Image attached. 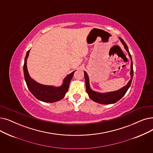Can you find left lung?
<instances>
[{"label":"left lung","instance_id":"8db88e82","mask_svg":"<svg viewBox=\"0 0 153 153\" xmlns=\"http://www.w3.org/2000/svg\"><path fill=\"white\" fill-rule=\"evenodd\" d=\"M121 40V42L124 46L125 49L127 51L129 54V56L131 58V78L130 81L128 82L126 86L124 88H121L117 91L114 92H111L108 93H99L97 92H95L94 91L91 90L89 86V77L88 76V74L84 71V77H85V89L87 93L88 94L89 97L92 99V101H94L97 103L102 104H113L118 101L119 99H121L123 96L126 94V92H127L129 88L130 87L132 77H133V67H132V58L131 56L129 53V49L127 45L125 43V42L121 38H119Z\"/></svg>","mask_w":153,"mask_h":153}]
</instances>
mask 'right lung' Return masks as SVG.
<instances>
[{
	"mask_svg": "<svg viewBox=\"0 0 153 153\" xmlns=\"http://www.w3.org/2000/svg\"><path fill=\"white\" fill-rule=\"evenodd\" d=\"M30 50L27 52L24 64V74L25 81L28 89L32 94L39 100L45 102H54L61 100L69 89V86L71 79L76 71H73L65 77L62 85L60 87L54 88L52 86L44 85L39 84L33 80L29 76L27 68V59L29 56Z\"/></svg>",
	"mask_w": 153,
	"mask_h": 153,
	"instance_id": "obj_1",
	"label": "right lung"
}]
</instances>
